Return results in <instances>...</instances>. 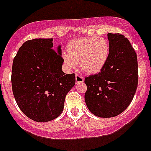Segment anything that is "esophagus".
Segmentation results:
<instances>
[{"instance_id": "34e87169", "label": "esophagus", "mask_w": 151, "mask_h": 151, "mask_svg": "<svg viewBox=\"0 0 151 151\" xmlns=\"http://www.w3.org/2000/svg\"><path fill=\"white\" fill-rule=\"evenodd\" d=\"M76 84H80V83L84 82V78L79 75H76Z\"/></svg>"}]
</instances>
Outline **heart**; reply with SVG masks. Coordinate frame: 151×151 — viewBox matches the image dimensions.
Wrapping results in <instances>:
<instances>
[{"mask_svg": "<svg viewBox=\"0 0 151 151\" xmlns=\"http://www.w3.org/2000/svg\"><path fill=\"white\" fill-rule=\"evenodd\" d=\"M109 54L110 45L107 40L103 37H93L70 41L66 52L63 53V59L69 69L75 68L78 63L83 72L96 74L106 64Z\"/></svg>", "mask_w": 151, "mask_h": 151, "instance_id": "obj_1", "label": "heart"}]
</instances>
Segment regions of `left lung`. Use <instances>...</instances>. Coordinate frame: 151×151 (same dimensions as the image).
<instances>
[{
  "mask_svg": "<svg viewBox=\"0 0 151 151\" xmlns=\"http://www.w3.org/2000/svg\"><path fill=\"white\" fill-rule=\"evenodd\" d=\"M109 59L98 74L86 77L85 103L92 114L113 117L127 109L138 86L137 55L129 41L120 34H108Z\"/></svg>",
  "mask_w": 151,
  "mask_h": 151,
  "instance_id": "1",
  "label": "left lung"
}]
</instances>
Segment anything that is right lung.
<instances>
[{
  "instance_id": "obj_1",
  "label": "right lung",
  "mask_w": 151,
  "mask_h": 151,
  "mask_svg": "<svg viewBox=\"0 0 151 151\" xmlns=\"http://www.w3.org/2000/svg\"><path fill=\"white\" fill-rule=\"evenodd\" d=\"M52 39L26 41L15 57L12 68V93L18 106L37 122L57 118L65 97L76 83L75 74L62 70L61 46L53 49Z\"/></svg>"
}]
</instances>
